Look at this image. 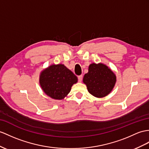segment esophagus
Masks as SVG:
<instances>
[{
  "mask_svg": "<svg viewBox=\"0 0 149 149\" xmlns=\"http://www.w3.org/2000/svg\"><path fill=\"white\" fill-rule=\"evenodd\" d=\"M78 81H79V82H81V81H82V79H83V76H82V75H79V76H78Z\"/></svg>",
  "mask_w": 149,
  "mask_h": 149,
  "instance_id": "34e87169",
  "label": "esophagus"
}]
</instances>
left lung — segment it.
<instances>
[{"instance_id": "1", "label": "left lung", "mask_w": 149, "mask_h": 149, "mask_svg": "<svg viewBox=\"0 0 149 149\" xmlns=\"http://www.w3.org/2000/svg\"><path fill=\"white\" fill-rule=\"evenodd\" d=\"M116 81L114 72L103 64H90L88 72L83 77L88 92L98 98L107 95L114 88Z\"/></svg>"}]
</instances>
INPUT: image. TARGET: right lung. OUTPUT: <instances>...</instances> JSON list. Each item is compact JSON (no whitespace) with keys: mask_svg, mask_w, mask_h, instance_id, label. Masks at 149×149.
Here are the masks:
<instances>
[{"mask_svg":"<svg viewBox=\"0 0 149 149\" xmlns=\"http://www.w3.org/2000/svg\"><path fill=\"white\" fill-rule=\"evenodd\" d=\"M77 81V76L63 64L52 65L40 76V84L43 92L57 100L64 99Z\"/></svg>","mask_w":149,"mask_h":149,"instance_id":"obj_1","label":"right lung"}]
</instances>
